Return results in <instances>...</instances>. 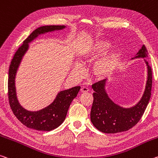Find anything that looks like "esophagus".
<instances>
[{
	"label": "esophagus",
	"mask_w": 158,
	"mask_h": 158,
	"mask_svg": "<svg viewBox=\"0 0 158 158\" xmlns=\"http://www.w3.org/2000/svg\"><path fill=\"white\" fill-rule=\"evenodd\" d=\"M80 91L81 93H86V92H89V90L88 88H86V87H82L81 90H80Z\"/></svg>",
	"instance_id": "1"
}]
</instances>
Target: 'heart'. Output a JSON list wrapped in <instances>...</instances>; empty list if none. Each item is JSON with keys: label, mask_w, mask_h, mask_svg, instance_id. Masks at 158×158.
I'll use <instances>...</instances> for the list:
<instances>
[{"label": "heart", "mask_w": 158, "mask_h": 158, "mask_svg": "<svg viewBox=\"0 0 158 158\" xmlns=\"http://www.w3.org/2000/svg\"><path fill=\"white\" fill-rule=\"evenodd\" d=\"M110 46L108 42L102 39H96L90 42L81 50L79 59L82 63H91L97 59ZM119 58V52L117 49L110 50L105 52L95 62L93 72L96 78L98 79H107L111 76L117 66ZM77 72H81L82 67L80 64L75 66Z\"/></svg>", "instance_id": "obj_1"}]
</instances>
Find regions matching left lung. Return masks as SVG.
<instances>
[{
  "label": "left lung",
  "instance_id": "obj_1",
  "mask_svg": "<svg viewBox=\"0 0 158 158\" xmlns=\"http://www.w3.org/2000/svg\"><path fill=\"white\" fill-rule=\"evenodd\" d=\"M146 46H143L134 58L148 57ZM148 69V78L143 95L134 107L124 108L110 98L106 90V81L102 80L92 85L93 94L91 121L97 129L103 133L116 134L128 131L135 126L143 114L151 96L152 69L148 62L144 60Z\"/></svg>",
  "mask_w": 158,
  "mask_h": 158
}]
</instances>
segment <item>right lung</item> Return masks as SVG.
Instances as JSON below:
<instances>
[{
    "instance_id": "right-lung-1",
    "label": "right lung",
    "mask_w": 158,
    "mask_h": 158,
    "mask_svg": "<svg viewBox=\"0 0 158 158\" xmlns=\"http://www.w3.org/2000/svg\"><path fill=\"white\" fill-rule=\"evenodd\" d=\"M65 28L61 25L43 26L35 29L24 40L23 44L19 48L14 55L10 65L8 72V98L12 112L16 117L27 127L38 131H51L58 127L64 120L68 111L70 104L78 94L81 87L61 91L57 94L56 99L51 104L39 111H29L24 109L18 101L15 88V76L22 57L29 48V44L40 34L58 31Z\"/></svg>"
}]
</instances>
